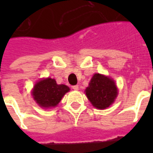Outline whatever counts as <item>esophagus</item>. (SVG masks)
<instances>
[{
  "instance_id": "esophagus-1",
  "label": "esophagus",
  "mask_w": 153,
  "mask_h": 153,
  "mask_svg": "<svg viewBox=\"0 0 153 153\" xmlns=\"http://www.w3.org/2000/svg\"><path fill=\"white\" fill-rule=\"evenodd\" d=\"M72 88H73L74 90L77 91V90H79V86H78V85H74V86L72 87Z\"/></svg>"
}]
</instances>
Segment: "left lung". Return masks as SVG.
<instances>
[{
	"label": "left lung",
	"instance_id": "obj_1",
	"mask_svg": "<svg viewBox=\"0 0 153 153\" xmlns=\"http://www.w3.org/2000/svg\"><path fill=\"white\" fill-rule=\"evenodd\" d=\"M85 93L92 105L98 109L109 107L118 94L114 80L100 74L93 75Z\"/></svg>",
	"mask_w": 153,
	"mask_h": 153
}]
</instances>
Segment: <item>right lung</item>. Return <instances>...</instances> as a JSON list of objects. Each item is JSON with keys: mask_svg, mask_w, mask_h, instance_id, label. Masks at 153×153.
Listing matches in <instances>:
<instances>
[{"mask_svg": "<svg viewBox=\"0 0 153 153\" xmlns=\"http://www.w3.org/2000/svg\"><path fill=\"white\" fill-rule=\"evenodd\" d=\"M70 91L69 87L57 84L53 79H45L35 84L33 96L41 107H54L60 102L62 97Z\"/></svg>", "mask_w": 153, "mask_h": 153, "instance_id": "add662e5", "label": "right lung"}]
</instances>
